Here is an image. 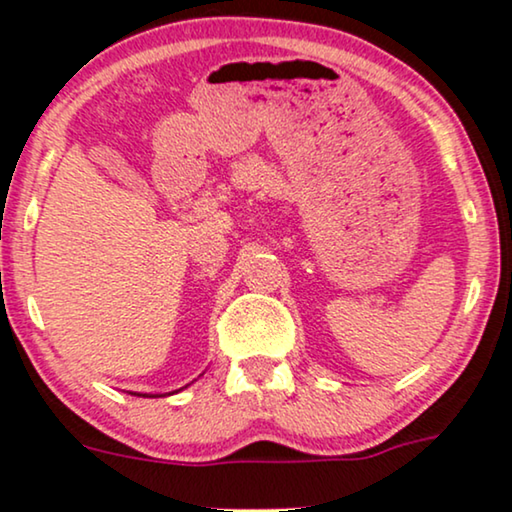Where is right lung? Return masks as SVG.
<instances>
[{
  "label": "right lung",
  "instance_id": "1",
  "mask_svg": "<svg viewBox=\"0 0 512 512\" xmlns=\"http://www.w3.org/2000/svg\"><path fill=\"white\" fill-rule=\"evenodd\" d=\"M137 396H142V394H137ZM149 398H151V396H149Z\"/></svg>",
  "mask_w": 512,
  "mask_h": 512
}]
</instances>
